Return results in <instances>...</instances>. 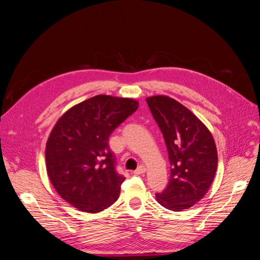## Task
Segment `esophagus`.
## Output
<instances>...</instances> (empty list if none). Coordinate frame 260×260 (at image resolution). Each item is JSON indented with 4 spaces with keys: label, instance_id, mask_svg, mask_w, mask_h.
<instances>
[{
    "label": "esophagus",
    "instance_id": "34e87169",
    "mask_svg": "<svg viewBox=\"0 0 260 260\" xmlns=\"http://www.w3.org/2000/svg\"><path fill=\"white\" fill-rule=\"evenodd\" d=\"M145 171H146L145 167L144 166H140L137 170L135 171V174H143V173H145Z\"/></svg>",
    "mask_w": 260,
    "mask_h": 260
}]
</instances>
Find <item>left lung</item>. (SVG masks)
<instances>
[{
    "instance_id": "1",
    "label": "left lung",
    "mask_w": 260,
    "mask_h": 260,
    "mask_svg": "<svg viewBox=\"0 0 260 260\" xmlns=\"http://www.w3.org/2000/svg\"><path fill=\"white\" fill-rule=\"evenodd\" d=\"M168 148L171 175L156 194L166 209H188L207 194L217 170V149L206 125L186 107L166 95L146 99Z\"/></svg>"
}]
</instances>
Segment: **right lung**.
Returning <instances> with one entry per match:
<instances>
[{
	"label": "right lung",
	"instance_id": "1",
	"mask_svg": "<svg viewBox=\"0 0 260 260\" xmlns=\"http://www.w3.org/2000/svg\"><path fill=\"white\" fill-rule=\"evenodd\" d=\"M138 108L127 98L99 94L67 111L46 144V169L58 194L80 211L98 213L118 199L125 177L116 170L109 136Z\"/></svg>",
	"mask_w": 260,
	"mask_h": 260
}]
</instances>
